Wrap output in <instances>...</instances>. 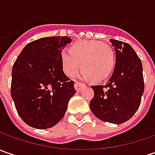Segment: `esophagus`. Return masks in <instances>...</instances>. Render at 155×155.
<instances>
[{
	"label": "esophagus",
	"instance_id": "esophagus-1",
	"mask_svg": "<svg viewBox=\"0 0 155 155\" xmlns=\"http://www.w3.org/2000/svg\"><path fill=\"white\" fill-rule=\"evenodd\" d=\"M84 85H85L84 84H83V83H81V82H78V81H77V82L75 83V89H76V91H80L81 89L84 86Z\"/></svg>",
	"mask_w": 155,
	"mask_h": 155
}]
</instances>
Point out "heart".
Here are the masks:
<instances>
[{"label": "heart", "mask_w": 155, "mask_h": 155, "mask_svg": "<svg viewBox=\"0 0 155 155\" xmlns=\"http://www.w3.org/2000/svg\"><path fill=\"white\" fill-rule=\"evenodd\" d=\"M63 71L69 77H73L81 68L83 78L102 81L107 78L116 64L114 48L102 41L82 40L75 43L68 51L61 53Z\"/></svg>", "instance_id": "obj_1"}]
</instances>
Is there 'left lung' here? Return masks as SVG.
I'll return each mask as SVG.
<instances>
[{"mask_svg": "<svg viewBox=\"0 0 155 155\" xmlns=\"http://www.w3.org/2000/svg\"><path fill=\"white\" fill-rule=\"evenodd\" d=\"M116 50L115 71L104 85H92L94 97L90 106L96 117L121 124L137 111L144 91L142 64L128 43L110 39Z\"/></svg>", "mask_w": 155, "mask_h": 155, "instance_id": "1", "label": "left lung"}]
</instances>
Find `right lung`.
<instances>
[{"mask_svg": "<svg viewBox=\"0 0 155 155\" xmlns=\"http://www.w3.org/2000/svg\"><path fill=\"white\" fill-rule=\"evenodd\" d=\"M71 41L67 36L33 40L14 64L11 96L19 116L33 128L56 125L76 93L74 81L64 74L61 62L63 47Z\"/></svg>", "mask_w": 155, "mask_h": 155, "instance_id": "obj_1", "label": "right lung"}]
</instances>
